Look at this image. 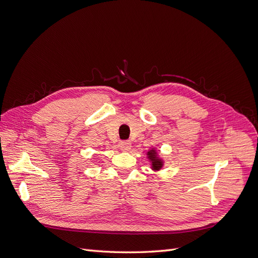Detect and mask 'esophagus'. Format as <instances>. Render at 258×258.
<instances>
[{
	"label": "esophagus",
	"instance_id": "obj_1",
	"mask_svg": "<svg viewBox=\"0 0 258 258\" xmlns=\"http://www.w3.org/2000/svg\"><path fill=\"white\" fill-rule=\"evenodd\" d=\"M119 147H120L121 151L128 152V151L131 150V143L129 141H122V142H120Z\"/></svg>",
	"mask_w": 258,
	"mask_h": 258
}]
</instances>
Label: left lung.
<instances>
[{"mask_svg":"<svg viewBox=\"0 0 258 258\" xmlns=\"http://www.w3.org/2000/svg\"><path fill=\"white\" fill-rule=\"evenodd\" d=\"M147 158H148V160L151 161L152 170L159 171L162 168L163 160L159 157V155H158L157 151L155 150V148H152V150L147 152Z\"/></svg>","mask_w":258,"mask_h":258,"instance_id":"1","label":"left lung"}]
</instances>
